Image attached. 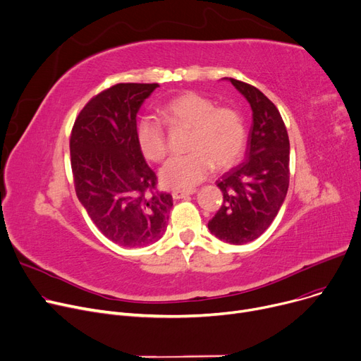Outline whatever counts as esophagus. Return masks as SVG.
<instances>
[{
    "instance_id": "obj_1",
    "label": "esophagus",
    "mask_w": 361,
    "mask_h": 361,
    "mask_svg": "<svg viewBox=\"0 0 361 361\" xmlns=\"http://www.w3.org/2000/svg\"><path fill=\"white\" fill-rule=\"evenodd\" d=\"M195 193H196V190H174L173 197L176 200H180V199H184V197H187L190 195H195Z\"/></svg>"
}]
</instances>
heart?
Instances as JSON below:
<instances>
[{
  "label": "heart",
  "mask_w": 361,
  "mask_h": 361,
  "mask_svg": "<svg viewBox=\"0 0 361 361\" xmlns=\"http://www.w3.org/2000/svg\"><path fill=\"white\" fill-rule=\"evenodd\" d=\"M168 122L191 128L190 154L168 159L159 170L161 183L174 190H190L200 184L216 165L226 170L241 159L247 129L243 116L229 107H218L202 94L188 91L162 106ZM136 143L147 159L161 161L166 155V136L158 118L142 116L135 128Z\"/></svg>",
  "instance_id": "1"
}]
</instances>
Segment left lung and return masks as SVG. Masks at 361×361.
I'll list each match as a JSON object with an SVG mask.
<instances>
[{
  "label": "left lung",
  "instance_id": "1",
  "mask_svg": "<svg viewBox=\"0 0 361 361\" xmlns=\"http://www.w3.org/2000/svg\"><path fill=\"white\" fill-rule=\"evenodd\" d=\"M228 80L252 110L244 161L231 168L216 185L224 193L221 209L209 221L210 233L221 241L243 245L273 224L289 188L290 143L277 107L258 88Z\"/></svg>",
  "mask_w": 361,
  "mask_h": 361
}]
</instances>
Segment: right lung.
<instances>
[{
	"instance_id": "right-lung-1",
	"label": "right lung",
	"mask_w": 361,
	"mask_h": 361,
	"mask_svg": "<svg viewBox=\"0 0 361 361\" xmlns=\"http://www.w3.org/2000/svg\"><path fill=\"white\" fill-rule=\"evenodd\" d=\"M158 84H117L95 95L72 128L69 151L77 197L99 231L125 248L164 235L173 196L155 193L157 176L140 152L136 116Z\"/></svg>"
}]
</instances>
